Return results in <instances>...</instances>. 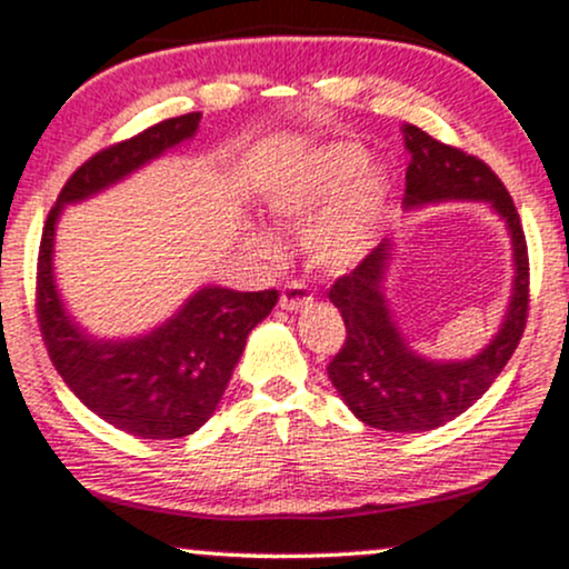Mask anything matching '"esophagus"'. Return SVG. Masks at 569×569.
Returning <instances> with one entry per match:
<instances>
[{
	"instance_id": "34e87169",
	"label": "esophagus",
	"mask_w": 569,
	"mask_h": 569,
	"mask_svg": "<svg viewBox=\"0 0 569 569\" xmlns=\"http://www.w3.org/2000/svg\"><path fill=\"white\" fill-rule=\"evenodd\" d=\"M308 302H313V295L308 291V286L299 283V280H291V283L283 286L280 291V310H299Z\"/></svg>"
}]
</instances>
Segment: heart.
I'll return each mask as SVG.
<instances>
[{
	"label": "heart",
	"instance_id": "heart-1",
	"mask_svg": "<svg viewBox=\"0 0 569 569\" xmlns=\"http://www.w3.org/2000/svg\"><path fill=\"white\" fill-rule=\"evenodd\" d=\"M389 174L367 167L365 148L353 142H332L305 153L280 174L267 193V208L280 221H305V251L323 270L342 272L359 264L376 242L386 202ZM248 248L261 259H278L280 242L267 229L251 227Z\"/></svg>",
	"mask_w": 569,
	"mask_h": 569
}]
</instances>
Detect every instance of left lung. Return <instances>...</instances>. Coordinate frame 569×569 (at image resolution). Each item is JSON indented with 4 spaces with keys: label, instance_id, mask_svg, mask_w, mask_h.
<instances>
[{
    "label": "left lung",
    "instance_id": "obj_1",
    "mask_svg": "<svg viewBox=\"0 0 569 569\" xmlns=\"http://www.w3.org/2000/svg\"><path fill=\"white\" fill-rule=\"evenodd\" d=\"M402 134L410 153L405 208L451 199L486 202L508 227L516 270L499 332L483 351L461 361L427 359L399 332L383 295L386 272L395 259L391 240L380 242L353 272L337 278L329 289V299L346 321V342L327 367L337 395L367 427L429 432L476 405L513 356L527 327L529 256L513 199L489 164L435 140L413 123H405Z\"/></svg>",
    "mask_w": 569,
    "mask_h": 569
}]
</instances>
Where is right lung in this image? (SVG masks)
<instances>
[{
	"label": "right lung",
	"mask_w": 569,
	"mask_h": 569,
	"mask_svg": "<svg viewBox=\"0 0 569 569\" xmlns=\"http://www.w3.org/2000/svg\"><path fill=\"white\" fill-rule=\"evenodd\" d=\"M199 118L202 112L167 118L78 167L48 213L37 259V321L53 367L91 413L142 440L186 437L216 413L248 335L272 313L278 291L202 286L151 332L127 340L93 337L61 302L53 272L56 223L67 204L110 189L191 140Z\"/></svg>",
	"instance_id": "obj_1"
}]
</instances>
